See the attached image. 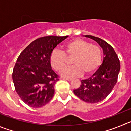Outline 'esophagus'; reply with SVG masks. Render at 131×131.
Returning a JSON list of instances; mask_svg holds the SVG:
<instances>
[{
  "label": "esophagus",
  "mask_w": 131,
  "mask_h": 131,
  "mask_svg": "<svg viewBox=\"0 0 131 131\" xmlns=\"http://www.w3.org/2000/svg\"><path fill=\"white\" fill-rule=\"evenodd\" d=\"M63 79H64V80H68V81H71V80H72V78H66V77H64V78H63Z\"/></svg>",
  "instance_id": "1"
}]
</instances>
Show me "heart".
Segmentation results:
<instances>
[{
  "label": "heart",
  "instance_id": "obj_1",
  "mask_svg": "<svg viewBox=\"0 0 131 131\" xmlns=\"http://www.w3.org/2000/svg\"><path fill=\"white\" fill-rule=\"evenodd\" d=\"M63 49V51L58 49L53 51L51 54L50 62L55 70L60 71L65 66L66 56L73 57L72 63L73 66L63 69L60 71V74L63 77H77L82 74L83 76H89L93 74L100 65V49L95 45H91L87 41L80 38L74 39L65 44Z\"/></svg>",
  "mask_w": 131,
  "mask_h": 131
}]
</instances>
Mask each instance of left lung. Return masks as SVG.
I'll return each instance as SVG.
<instances>
[{
	"label": "left lung",
	"mask_w": 131,
	"mask_h": 131,
	"mask_svg": "<svg viewBox=\"0 0 131 131\" xmlns=\"http://www.w3.org/2000/svg\"><path fill=\"white\" fill-rule=\"evenodd\" d=\"M93 40L103 49L104 59L102 65L91 77L81 80L80 86L73 91L77 97L88 103H98L107 98L118 80L120 63L111 46L101 38L84 35Z\"/></svg>",
	"instance_id": "obj_1"
}]
</instances>
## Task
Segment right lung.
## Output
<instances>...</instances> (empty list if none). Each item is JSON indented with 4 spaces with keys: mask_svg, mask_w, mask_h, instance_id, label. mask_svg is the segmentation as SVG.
<instances>
[{
    "mask_svg": "<svg viewBox=\"0 0 131 131\" xmlns=\"http://www.w3.org/2000/svg\"><path fill=\"white\" fill-rule=\"evenodd\" d=\"M68 36H48L35 40L17 58L12 78L17 94L31 107L47 104L54 94L58 77L51 66L50 57L57 45Z\"/></svg>",
    "mask_w": 131,
    "mask_h": 131,
    "instance_id": "right-lung-1",
    "label": "right lung"
}]
</instances>
